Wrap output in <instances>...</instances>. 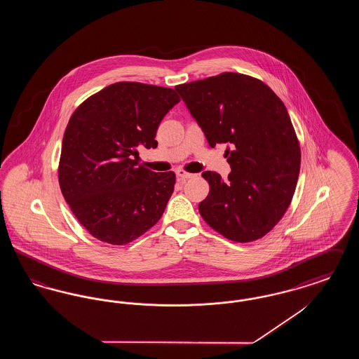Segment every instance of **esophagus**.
<instances>
[{"instance_id":"34e87169","label":"esophagus","mask_w":359,"mask_h":359,"mask_svg":"<svg viewBox=\"0 0 359 359\" xmlns=\"http://www.w3.org/2000/svg\"><path fill=\"white\" fill-rule=\"evenodd\" d=\"M176 176H177V179L183 183V182H186L187 179H189V177H192L194 175H192V173H188V172L183 171V170H177V171H176Z\"/></svg>"}]
</instances>
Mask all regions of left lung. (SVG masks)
<instances>
[{
  "mask_svg": "<svg viewBox=\"0 0 359 359\" xmlns=\"http://www.w3.org/2000/svg\"><path fill=\"white\" fill-rule=\"evenodd\" d=\"M175 90L208 145L227 144L229 180L217 172L202 173L210 184L199 203L202 218L227 239L262 238L290 207L300 172V145L287 107L269 86L237 72Z\"/></svg>",
  "mask_w": 359,
  "mask_h": 359,
  "instance_id": "left-lung-1",
  "label": "left lung"
}]
</instances>
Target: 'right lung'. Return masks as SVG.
Returning a JSON list of instances; mask_svg holds the SVG:
<instances>
[{
	"instance_id": "obj_1",
	"label": "right lung",
	"mask_w": 359,
	"mask_h": 359,
	"mask_svg": "<svg viewBox=\"0 0 359 359\" xmlns=\"http://www.w3.org/2000/svg\"><path fill=\"white\" fill-rule=\"evenodd\" d=\"M180 101L173 88L138 82L107 86L74 111L59 161L71 211L97 239L125 245L161 218L176 176L137 164V148H156L157 128Z\"/></svg>"
}]
</instances>
